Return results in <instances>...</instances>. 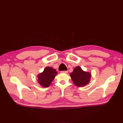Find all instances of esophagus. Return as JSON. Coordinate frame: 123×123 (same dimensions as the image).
<instances>
[{"instance_id": "esophagus-1", "label": "esophagus", "mask_w": 123, "mask_h": 123, "mask_svg": "<svg viewBox=\"0 0 123 123\" xmlns=\"http://www.w3.org/2000/svg\"><path fill=\"white\" fill-rule=\"evenodd\" d=\"M62 73H68V71H62Z\"/></svg>"}]
</instances>
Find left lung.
<instances>
[{"label": "left lung", "instance_id": "obj_1", "mask_svg": "<svg viewBox=\"0 0 123 123\" xmlns=\"http://www.w3.org/2000/svg\"><path fill=\"white\" fill-rule=\"evenodd\" d=\"M70 75L73 83L78 87H83L87 85L91 77L90 72L84 71L80 66L74 68Z\"/></svg>", "mask_w": 123, "mask_h": 123}]
</instances>
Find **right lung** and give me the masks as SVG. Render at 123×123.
Segmentation results:
<instances>
[{
	"label": "right lung",
	"instance_id": "add662e5",
	"mask_svg": "<svg viewBox=\"0 0 123 123\" xmlns=\"http://www.w3.org/2000/svg\"><path fill=\"white\" fill-rule=\"evenodd\" d=\"M57 74V72L55 69L47 67L42 73L38 75V82L42 86L48 87L51 84Z\"/></svg>",
	"mask_w": 123,
	"mask_h": 123
}]
</instances>
